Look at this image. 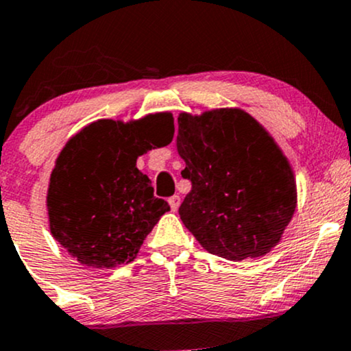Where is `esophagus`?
<instances>
[{
    "label": "esophagus",
    "instance_id": "1",
    "mask_svg": "<svg viewBox=\"0 0 351 351\" xmlns=\"http://www.w3.org/2000/svg\"><path fill=\"white\" fill-rule=\"evenodd\" d=\"M168 203H170V206H171V209L173 211H176V209L180 208V203H181V198L178 195H173L170 199H168Z\"/></svg>",
    "mask_w": 351,
    "mask_h": 351
}]
</instances>
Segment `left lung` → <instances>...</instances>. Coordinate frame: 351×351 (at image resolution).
<instances>
[{
	"instance_id": "8db88e82",
	"label": "left lung",
	"mask_w": 351,
	"mask_h": 351,
	"mask_svg": "<svg viewBox=\"0 0 351 351\" xmlns=\"http://www.w3.org/2000/svg\"><path fill=\"white\" fill-rule=\"evenodd\" d=\"M176 147L191 191L181 221L208 252L239 261L267 254L297 206L291 163L267 130L241 108L180 114Z\"/></svg>"
}]
</instances>
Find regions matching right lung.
I'll return each instance as SVG.
<instances>
[{"label":"right lung","instance_id":"right-lung-1","mask_svg":"<svg viewBox=\"0 0 351 351\" xmlns=\"http://www.w3.org/2000/svg\"><path fill=\"white\" fill-rule=\"evenodd\" d=\"M171 115L123 123L97 120L75 134L56 160L47 189L49 228L80 264L112 269L135 259L170 206L155 198L136 158L171 142Z\"/></svg>","mask_w":351,"mask_h":351}]
</instances>
